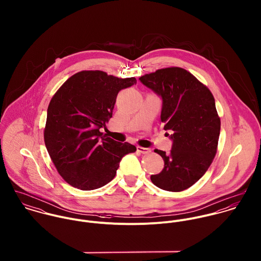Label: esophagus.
<instances>
[{"mask_svg":"<svg viewBox=\"0 0 261 261\" xmlns=\"http://www.w3.org/2000/svg\"><path fill=\"white\" fill-rule=\"evenodd\" d=\"M137 149H138V151H139V152H141V153H143V154H147V153H149V152H150V149H148V148L138 147Z\"/></svg>","mask_w":261,"mask_h":261,"instance_id":"1","label":"esophagus"}]
</instances>
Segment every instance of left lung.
<instances>
[{
  "instance_id": "8db88e82",
  "label": "left lung",
  "mask_w": 261,
  "mask_h": 261,
  "mask_svg": "<svg viewBox=\"0 0 261 261\" xmlns=\"http://www.w3.org/2000/svg\"><path fill=\"white\" fill-rule=\"evenodd\" d=\"M140 80L162 97L161 121L173 141L170 153L154 149L165 166L150 180L166 191H184L202 178L217 152L221 121L214 96L206 85L180 67L159 69Z\"/></svg>"
}]
</instances>
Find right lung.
Here are the masks:
<instances>
[{"instance_id": "1", "label": "right lung", "mask_w": 261, "mask_h": 261, "mask_svg": "<svg viewBox=\"0 0 261 261\" xmlns=\"http://www.w3.org/2000/svg\"><path fill=\"white\" fill-rule=\"evenodd\" d=\"M136 83L135 77L84 70L69 77L53 95L44 142L55 168L69 185L83 191L107 185L122 156L137 150L99 132L112 116L117 93Z\"/></svg>"}]
</instances>
